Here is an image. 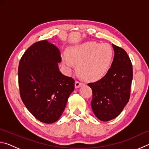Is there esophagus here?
Wrapping results in <instances>:
<instances>
[{"label":"esophagus","instance_id":"1","mask_svg":"<svg viewBox=\"0 0 149 149\" xmlns=\"http://www.w3.org/2000/svg\"><path fill=\"white\" fill-rule=\"evenodd\" d=\"M83 85H84L83 83L78 81H75V88H79V87H81Z\"/></svg>","mask_w":149,"mask_h":149}]
</instances>
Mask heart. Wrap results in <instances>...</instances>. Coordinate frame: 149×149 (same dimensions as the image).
Instances as JSON below:
<instances>
[{
  "label": "heart",
  "instance_id": "1",
  "mask_svg": "<svg viewBox=\"0 0 149 149\" xmlns=\"http://www.w3.org/2000/svg\"><path fill=\"white\" fill-rule=\"evenodd\" d=\"M112 48L108 44L88 42L70 48L63 58L65 72L70 74L77 65L78 74L88 80L99 79L107 74L113 58Z\"/></svg>",
  "mask_w": 149,
  "mask_h": 149
}]
</instances>
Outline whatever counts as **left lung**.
Returning <instances> with one entry per match:
<instances>
[{
  "instance_id": "8db88e82",
  "label": "left lung",
  "mask_w": 149,
  "mask_h": 149,
  "mask_svg": "<svg viewBox=\"0 0 149 149\" xmlns=\"http://www.w3.org/2000/svg\"><path fill=\"white\" fill-rule=\"evenodd\" d=\"M114 57L104 77L89 83L93 99L92 110L98 119L107 122L119 115L129 101L133 79L132 62L127 52L112 44Z\"/></svg>"
}]
</instances>
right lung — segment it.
<instances>
[{
    "instance_id": "1",
    "label": "right lung",
    "mask_w": 149,
    "mask_h": 149,
    "mask_svg": "<svg viewBox=\"0 0 149 149\" xmlns=\"http://www.w3.org/2000/svg\"><path fill=\"white\" fill-rule=\"evenodd\" d=\"M60 50L47 40L27 49L19 63L18 81L21 99L35 118L52 123L59 119L75 81L60 72Z\"/></svg>"
}]
</instances>
